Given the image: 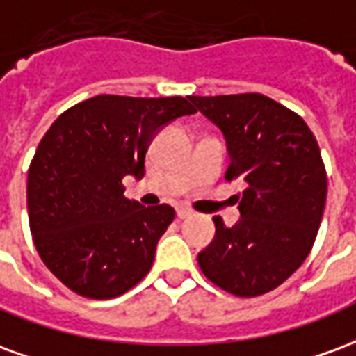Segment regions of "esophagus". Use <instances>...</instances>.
<instances>
[{
	"mask_svg": "<svg viewBox=\"0 0 356 356\" xmlns=\"http://www.w3.org/2000/svg\"><path fill=\"white\" fill-rule=\"evenodd\" d=\"M193 216V209L185 208V206H181V208L177 209V217L179 219H186V217Z\"/></svg>",
	"mask_w": 356,
	"mask_h": 356,
	"instance_id": "34e87169",
	"label": "esophagus"
}]
</instances>
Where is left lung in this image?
<instances>
[{"instance_id": "left-lung-1", "label": "left lung", "mask_w": 356, "mask_h": 356, "mask_svg": "<svg viewBox=\"0 0 356 356\" xmlns=\"http://www.w3.org/2000/svg\"><path fill=\"white\" fill-rule=\"evenodd\" d=\"M223 131L231 163L225 179H242L240 219L198 254L209 282L238 298H257L290 278L321 227L328 177L321 148L303 118L261 93L193 97Z\"/></svg>"}]
</instances>
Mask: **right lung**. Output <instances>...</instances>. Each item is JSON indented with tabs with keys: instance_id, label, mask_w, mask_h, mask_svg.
<instances>
[{
	"instance_id": "right-lung-1",
	"label": "right lung",
	"mask_w": 356,
	"mask_h": 356,
	"mask_svg": "<svg viewBox=\"0 0 356 356\" xmlns=\"http://www.w3.org/2000/svg\"><path fill=\"white\" fill-rule=\"evenodd\" d=\"M194 112L185 97L97 95L43 135L28 168V221L42 261L68 290L112 299L147 276L175 209L125 198L124 177H143L154 133Z\"/></svg>"
}]
</instances>
